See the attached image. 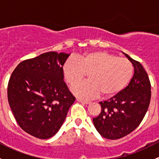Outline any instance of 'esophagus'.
<instances>
[{
	"instance_id": "obj_1",
	"label": "esophagus",
	"mask_w": 159,
	"mask_h": 159,
	"mask_svg": "<svg viewBox=\"0 0 159 159\" xmlns=\"http://www.w3.org/2000/svg\"><path fill=\"white\" fill-rule=\"evenodd\" d=\"M76 100H77V102H81V103H83V104H86V105H88V104L90 103L89 101H88V100H84V99L79 98H76Z\"/></svg>"
}]
</instances>
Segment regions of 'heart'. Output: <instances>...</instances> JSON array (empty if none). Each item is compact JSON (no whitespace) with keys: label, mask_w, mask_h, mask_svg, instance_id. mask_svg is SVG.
Segmentation results:
<instances>
[{"label":"heart","mask_w":159,"mask_h":159,"mask_svg":"<svg viewBox=\"0 0 159 159\" xmlns=\"http://www.w3.org/2000/svg\"><path fill=\"white\" fill-rule=\"evenodd\" d=\"M62 70L69 84L81 81L88 73V81L70 89L81 98H93L100 94L102 97L115 95L127 86L134 73L133 65L128 59L102 51L86 53L78 60L68 58Z\"/></svg>","instance_id":"obj_1"}]
</instances>
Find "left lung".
I'll list each match as a JSON object with an SVG mask.
<instances>
[{"instance_id":"8db88e82","label":"left lung","mask_w":159,"mask_h":159,"mask_svg":"<svg viewBox=\"0 0 159 159\" xmlns=\"http://www.w3.org/2000/svg\"><path fill=\"white\" fill-rule=\"evenodd\" d=\"M125 54L134 66L129 85L107 101L100 102L102 111L93 123L102 137L111 140L125 137L143 120L151 100V84L142 65Z\"/></svg>"}]
</instances>
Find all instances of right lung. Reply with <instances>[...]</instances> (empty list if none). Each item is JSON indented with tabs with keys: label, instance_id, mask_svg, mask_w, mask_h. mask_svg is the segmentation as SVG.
Listing matches in <instances>:
<instances>
[{
	"label": "right lung",
	"instance_id": "right-lung-1",
	"mask_svg": "<svg viewBox=\"0 0 159 159\" xmlns=\"http://www.w3.org/2000/svg\"><path fill=\"white\" fill-rule=\"evenodd\" d=\"M69 55L44 53L20 62L11 74L7 87L11 109L19 126L34 137L54 136L75 102L62 70Z\"/></svg>",
	"mask_w": 159,
	"mask_h": 159
}]
</instances>
